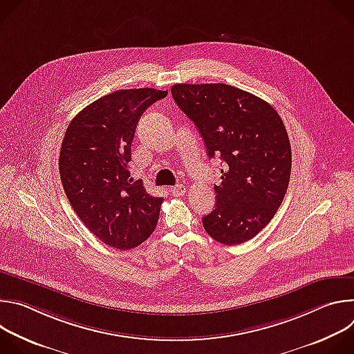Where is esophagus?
I'll use <instances>...</instances> for the list:
<instances>
[{
	"instance_id": "34e87169",
	"label": "esophagus",
	"mask_w": 354,
	"mask_h": 354,
	"mask_svg": "<svg viewBox=\"0 0 354 354\" xmlns=\"http://www.w3.org/2000/svg\"><path fill=\"white\" fill-rule=\"evenodd\" d=\"M185 192H186V187L183 185H175L171 187V193L174 196H183Z\"/></svg>"
}]
</instances>
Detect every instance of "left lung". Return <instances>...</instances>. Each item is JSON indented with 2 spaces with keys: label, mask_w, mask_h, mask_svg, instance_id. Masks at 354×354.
<instances>
[{
  "label": "left lung",
  "mask_w": 354,
  "mask_h": 354,
  "mask_svg": "<svg viewBox=\"0 0 354 354\" xmlns=\"http://www.w3.org/2000/svg\"><path fill=\"white\" fill-rule=\"evenodd\" d=\"M172 97L196 124L210 158L224 162L206 232L224 245L254 238L274 217L291 174L290 140L266 100L227 84H175Z\"/></svg>",
  "instance_id": "obj_1"
}]
</instances>
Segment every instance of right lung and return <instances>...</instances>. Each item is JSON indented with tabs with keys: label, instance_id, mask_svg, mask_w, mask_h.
I'll return each instance as SVG.
<instances>
[{
	"label": "right lung",
	"instance_id": "add662e5",
	"mask_svg": "<svg viewBox=\"0 0 354 354\" xmlns=\"http://www.w3.org/2000/svg\"><path fill=\"white\" fill-rule=\"evenodd\" d=\"M168 91L120 89L99 97L68 124L59 169L71 207L104 243L127 250L154 232L164 198L130 178L131 141L141 115Z\"/></svg>",
	"mask_w": 354,
	"mask_h": 354
}]
</instances>
